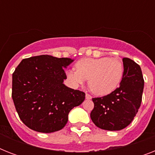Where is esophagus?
Instances as JSON below:
<instances>
[{
    "label": "esophagus",
    "mask_w": 155,
    "mask_h": 155,
    "mask_svg": "<svg viewBox=\"0 0 155 155\" xmlns=\"http://www.w3.org/2000/svg\"><path fill=\"white\" fill-rule=\"evenodd\" d=\"M85 97H86V99H87V100L92 99V96H90V95L87 94V93H86V95H85Z\"/></svg>",
    "instance_id": "1"
}]
</instances>
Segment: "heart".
<instances>
[{
    "label": "heart",
    "instance_id": "1",
    "mask_svg": "<svg viewBox=\"0 0 155 155\" xmlns=\"http://www.w3.org/2000/svg\"><path fill=\"white\" fill-rule=\"evenodd\" d=\"M75 68L66 73L71 84L77 87L88 79L90 88L98 96H106L114 92L125 75L123 62L117 58H84L75 63Z\"/></svg>",
    "mask_w": 155,
    "mask_h": 155
}]
</instances>
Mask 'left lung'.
Returning a JSON list of instances; mask_svg holds the SVG:
<instances>
[{
    "mask_svg": "<svg viewBox=\"0 0 155 155\" xmlns=\"http://www.w3.org/2000/svg\"><path fill=\"white\" fill-rule=\"evenodd\" d=\"M125 75L120 86L110 94L92 98L90 117L102 130L117 131L132 122L142 103L144 80L140 66L128 58L122 59Z\"/></svg>",
    "mask_w": 155,
    "mask_h": 155,
    "instance_id": "obj_1",
    "label": "left lung"
}]
</instances>
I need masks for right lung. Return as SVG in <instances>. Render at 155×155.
<instances>
[{
  "label": "right lung",
  "mask_w": 155,
  "mask_h": 155,
  "mask_svg": "<svg viewBox=\"0 0 155 155\" xmlns=\"http://www.w3.org/2000/svg\"><path fill=\"white\" fill-rule=\"evenodd\" d=\"M51 55L22 59L13 73L12 98L18 116L31 130L53 133L62 130L68 113L84 101L85 93L67 87L64 68L73 62Z\"/></svg>",
  "instance_id": "add662e5"
}]
</instances>
